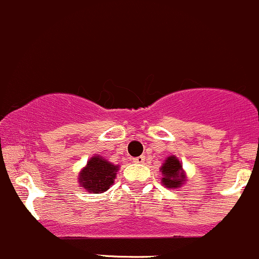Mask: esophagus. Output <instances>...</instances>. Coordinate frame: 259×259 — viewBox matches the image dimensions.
Here are the masks:
<instances>
[{
  "instance_id": "obj_1",
  "label": "esophagus",
  "mask_w": 259,
  "mask_h": 259,
  "mask_svg": "<svg viewBox=\"0 0 259 259\" xmlns=\"http://www.w3.org/2000/svg\"><path fill=\"white\" fill-rule=\"evenodd\" d=\"M146 161V157L145 156H140V157H136V158L132 159L133 163H145Z\"/></svg>"
}]
</instances>
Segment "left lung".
<instances>
[{"label": "left lung", "mask_w": 259, "mask_h": 259, "mask_svg": "<svg viewBox=\"0 0 259 259\" xmlns=\"http://www.w3.org/2000/svg\"><path fill=\"white\" fill-rule=\"evenodd\" d=\"M162 175L161 183L166 188H180L187 182V175L182 163L176 156H168L159 168Z\"/></svg>", "instance_id": "1"}]
</instances>
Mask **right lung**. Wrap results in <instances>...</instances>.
I'll return each mask as SVG.
<instances>
[{
    "instance_id": "1",
    "label": "right lung",
    "mask_w": 259,
    "mask_h": 259,
    "mask_svg": "<svg viewBox=\"0 0 259 259\" xmlns=\"http://www.w3.org/2000/svg\"><path fill=\"white\" fill-rule=\"evenodd\" d=\"M118 164L111 163L100 154H95L87 161L78 173V185L90 193H103L114 183Z\"/></svg>"
}]
</instances>
